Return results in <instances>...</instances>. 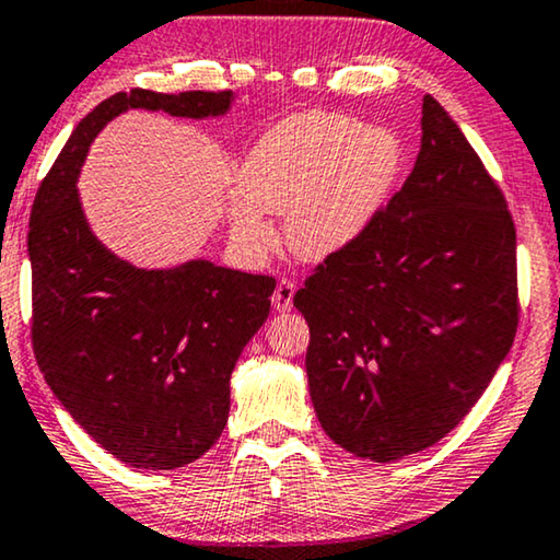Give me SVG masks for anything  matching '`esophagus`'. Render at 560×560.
Wrapping results in <instances>:
<instances>
[{"label": "esophagus", "mask_w": 560, "mask_h": 560, "mask_svg": "<svg viewBox=\"0 0 560 560\" xmlns=\"http://www.w3.org/2000/svg\"><path fill=\"white\" fill-rule=\"evenodd\" d=\"M294 291H296L294 281L281 279L277 283V289H273V296H271L273 310H277V312H289L291 304H294Z\"/></svg>", "instance_id": "1"}]
</instances>
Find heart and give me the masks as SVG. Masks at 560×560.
Wrapping results in <instances>:
<instances>
[{
    "label": "heart",
    "mask_w": 560,
    "mask_h": 560,
    "mask_svg": "<svg viewBox=\"0 0 560 560\" xmlns=\"http://www.w3.org/2000/svg\"><path fill=\"white\" fill-rule=\"evenodd\" d=\"M404 139L342 114H296L250 147L228 202L231 235L248 256L273 246L266 218L283 215L289 248L325 261L358 243L388 202L404 167Z\"/></svg>",
    "instance_id": "1"
}]
</instances>
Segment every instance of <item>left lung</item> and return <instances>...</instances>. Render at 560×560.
Masks as SVG:
<instances>
[{"label": "left lung", "mask_w": 560, "mask_h": 560, "mask_svg": "<svg viewBox=\"0 0 560 560\" xmlns=\"http://www.w3.org/2000/svg\"><path fill=\"white\" fill-rule=\"evenodd\" d=\"M421 149L370 231L325 258L294 306L327 436L373 462L444 439L517 329L515 223L459 126L423 96Z\"/></svg>", "instance_id": "left-lung-1"}]
</instances>
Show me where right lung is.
<instances>
[{
  "mask_svg": "<svg viewBox=\"0 0 560 560\" xmlns=\"http://www.w3.org/2000/svg\"><path fill=\"white\" fill-rule=\"evenodd\" d=\"M233 101V91L144 89L101 101L30 212L37 365L78 427L133 469L183 467L223 434L231 373L269 317L277 281L205 258L137 269L93 235L75 185L93 139L129 108L215 119Z\"/></svg>",
  "mask_w": 560,
  "mask_h": 560,
  "instance_id": "1",
  "label": "right lung"
}]
</instances>
